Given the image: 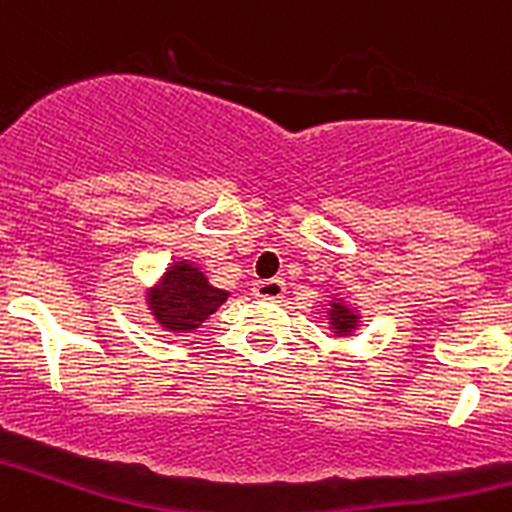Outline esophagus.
I'll list each match as a JSON object with an SVG mask.
<instances>
[{
    "label": "esophagus",
    "instance_id": "esophagus-1",
    "mask_svg": "<svg viewBox=\"0 0 512 512\" xmlns=\"http://www.w3.org/2000/svg\"><path fill=\"white\" fill-rule=\"evenodd\" d=\"M285 282L280 280V277H275V280H260L255 287H252V292H255V297H260V300H282L285 297Z\"/></svg>",
    "mask_w": 512,
    "mask_h": 512
}]
</instances>
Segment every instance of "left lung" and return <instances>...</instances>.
Here are the masks:
<instances>
[{
    "label": "left lung",
    "instance_id": "8db88e82",
    "mask_svg": "<svg viewBox=\"0 0 512 512\" xmlns=\"http://www.w3.org/2000/svg\"><path fill=\"white\" fill-rule=\"evenodd\" d=\"M327 330L332 332L335 340H350L357 330H360V307L355 302L345 300L342 295H330L327 297Z\"/></svg>",
    "mask_w": 512,
    "mask_h": 512
}]
</instances>
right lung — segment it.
Here are the masks:
<instances>
[{
	"label": "right lung",
	"instance_id": "right-lung-1",
	"mask_svg": "<svg viewBox=\"0 0 512 512\" xmlns=\"http://www.w3.org/2000/svg\"><path fill=\"white\" fill-rule=\"evenodd\" d=\"M230 292L215 287L190 257H177L145 290V307L152 320L172 335H192L210 320Z\"/></svg>",
	"mask_w": 512,
	"mask_h": 512
}]
</instances>
